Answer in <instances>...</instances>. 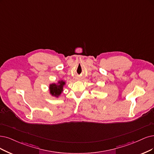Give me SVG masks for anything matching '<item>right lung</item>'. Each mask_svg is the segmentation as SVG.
<instances>
[{
  "label": "right lung",
  "instance_id": "add662e5",
  "mask_svg": "<svg viewBox=\"0 0 154 154\" xmlns=\"http://www.w3.org/2000/svg\"><path fill=\"white\" fill-rule=\"evenodd\" d=\"M66 84V82L60 80L56 83L50 84L49 86V90L50 94L56 98H58L63 91V87Z\"/></svg>",
  "mask_w": 154,
  "mask_h": 154
}]
</instances>
